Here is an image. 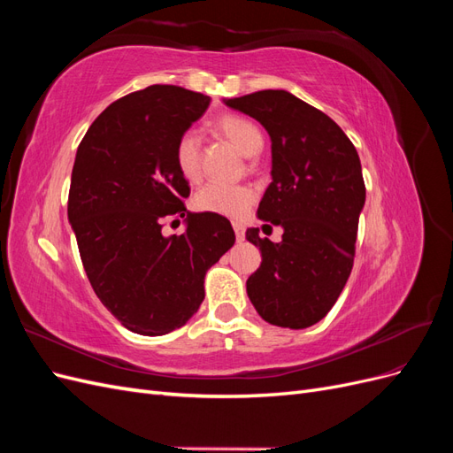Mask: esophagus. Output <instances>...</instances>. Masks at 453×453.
<instances>
[{"label": "esophagus", "instance_id": "1", "mask_svg": "<svg viewBox=\"0 0 453 453\" xmlns=\"http://www.w3.org/2000/svg\"><path fill=\"white\" fill-rule=\"evenodd\" d=\"M232 226H234V232H236V240H238V242H242V240L245 238V228H243V225H242V223H234V225H232Z\"/></svg>", "mask_w": 453, "mask_h": 453}]
</instances>
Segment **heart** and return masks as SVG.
<instances>
[{"label":"heart","instance_id":"b5f03b06","mask_svg":"<svg viewBox=\"0 0 453 453\" xmlns=\"http://www.w3.org/2000/svg\"><path fill=\"white\" fill-rule=\"evenodd\" d=\"M213 132L236 147L242 155H257L265 143V135L253 120L242 115H221L213 120ZM177 172L190 185L202 180V142L195 132H185L173 150ZM255 190L248 185H219L211 183L200 188L195 196V208L203 213L238 219L250 211L255 203Z\"/></svg>","mask_w":453,"mask_h":453}]
</instances>
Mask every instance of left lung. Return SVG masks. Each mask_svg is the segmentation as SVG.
<instances>
[{
    "label": "left lung",
    "instance_id": "obj_1",
    "mask_svg": "<svg viewBox=\"0 0 453 453\" xmlns=\"http://www.w3.org/2000/svg\"><path fill=\"white\" fill-rule=\"evenodd\" d=\"M226 105L257 119L272 140V183L258 203L273 243L250 228L263 253L248 295L265 321L306 328L331 311L349 278L365 205L357 150L336 122L285 90H258Z\"/></svg>",
    "mask_w": 453,
    "mask_h": 453
}]
</instances>
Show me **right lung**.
Returning a JSON list of instances; mask_svg holds the SVG:
<instances>
[{
	"mask_svg": "<svg viewBox=\"0 0 453 453\" xmlns=\"http://www.w3.org/2000/svg\"><path fill=\"white\" fill-rule=\"evenodd\" d=\"M210 98L153 85L113 102L79 143L67 217L102 304L128 331L160 336L183 326L203 300V278L236 242L228 219L188 213L190 187L177 172L175 143ZM183 235L164 237L166 218Z\"/></svg>",
	"mask_w": 453,
	"mask_h": 453,
	"instance_id": "obj_1",
	"label": "right lung"
}]
</instances>
